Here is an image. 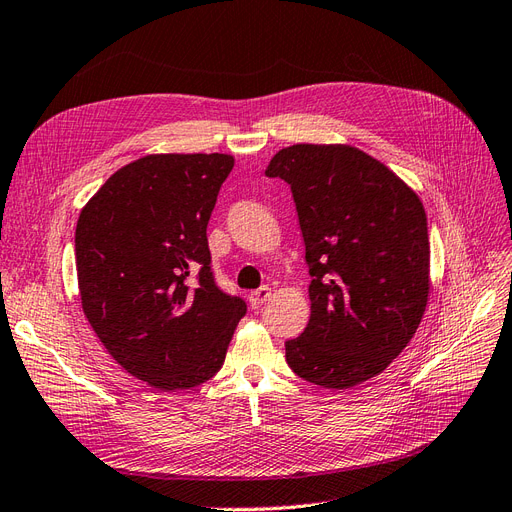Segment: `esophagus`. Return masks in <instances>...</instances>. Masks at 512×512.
<instances>
[{"mask_svg":"<svg viewBox=\"0 0 512 512\" xmlns=\"http://www.w3.org/2000/svg\"><path fill=\"white\" fill-rule=\"evenodd\" d=\"M270 295H272V289L270 287H259V289H255V291H251V295H249V302H251V306L253 308H259V306H263L266 304L268 300H270Z\"/></svg>","mask_w":512,"mask_h":512,"instance_id":"esophagus-1","label":"esophagus"}]
</instances>
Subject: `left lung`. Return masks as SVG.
Instances as JSON below:
<instances>
[{
    "instance_id": "obj_1",
    "label": "left lung",
    "mask_w": 512,
    "mask_h": 512,
    "mask_svg": "<svg viewBox=\"0 0 512 512\" xmlns=\"http://www.w3.org/2000/svg\"><path fill=\"white\" fill-rule=\"evenodd\" d=\"M291 187L310 272V321L285 342L308 383L349 389L415 336L430 293L423 204L381 161L346 144H293L266 170Z\"/></svg>"
}]
</instances>
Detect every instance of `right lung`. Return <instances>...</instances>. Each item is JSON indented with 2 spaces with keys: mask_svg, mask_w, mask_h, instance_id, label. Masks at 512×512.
I'll return each instance as SVG.
<instances>
[{
  "mask_svg": "<svg viewBox=\"0 0 512 512\" xmlns=\"http://www.w3.org/2000/svg\"><path fill=\"white\" fill-rule=\"evenodd\" d=\"M234 157L146 155L114 172L76 225L80 302L131 376L174 391L225 361L246 304L212 272L206 227Z\"/></svg>",
  "mask_w": 512,
  "mask_h": 512,
  "instance_id": "obj_1",
  "label": "right lung"
}]
</instances>
